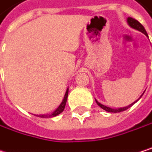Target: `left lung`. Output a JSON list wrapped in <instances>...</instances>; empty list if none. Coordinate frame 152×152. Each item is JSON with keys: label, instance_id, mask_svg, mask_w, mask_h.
<instances>
[{"label": "left lung", "instance_id": "left-lung-1", "mask_svg": "<svg viewBox=\"0 0 152 152\" xmlns=\"http://www.w3.org/2000/svg\"><path fill=\"white\" fill-rule=\"evenodd\" d=\"M127 23H128V25L132 27V28H134V29H136V30H138V31H140V32H142V33H143L146 36H148V34H147V32H146V30H145V28L143 27V26L139 22V21H137L136 19H134V18H127ZM144 94V93H143ZM141 96V97H142ZM140 97V98H141ZM139 100V99H138ZM137 100V101H138ZM96 101V100H95ZM136 101V102H137ZM136 102H134V103H132V104H130L129 106H127V107H125V108H119V109H111V108H110V107H107V106H104V105H102V103H100V102H98L97 101H96V103L102 108V109H103L104 110H106V111H108V112H112V113H118V112H121V111H124V110H126L128 108H130L133 104H134Z\"/></svg>", "mask_w": 152, "mask_h": 152}]
</instances>
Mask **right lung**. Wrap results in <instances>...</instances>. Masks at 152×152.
I'll return each mask as SVG.
<instances>
[{"label":"right lung","instance_id":"right-lung-1","mask_svg":"<svg viewBox=\"0 0 152 152\" xmlns=\"http://www.w3.org/2000/svg\"><path fill=\"white\" fill-rule=\"evenodd\" d=\"M67 95H68V88L66 91V94H65V96H64V99H63L62 102L60 103V105L58 107V109L54 112H52L50 115H37V117H39V118H53V117H56L58 114H60L64 110V109H65L66 102V99H67Z\"/></svg>","mask_w":152,"mask_h":152}]
</instances>
